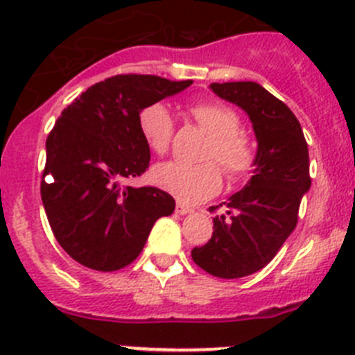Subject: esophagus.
<instances>
[{"mask_svg": "<svg viewBox=\"0 0 355 355\" xmlns=\"http://www.w3.org/2000/svg\"><path fill=\"white\" fill-rule=\"evenodd\" d=\"M175 212L180 214V216H185V214L193 212V209H191V207H187V205H184L182 201H177V207H175Z\"/></svg>", "mask_w": 355, "mask_h": 355, "instance_id": "34e87169", "label": "esophagus"}]
</instances>
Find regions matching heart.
Masks as SVG:
<instances>
[{
    "instance_id": "1",
    "label": "heart",
    "mask_w": 355,
    "mask_h": 355,
    "mask_svg": "<svg viewBox=\"0 0 355 355\" xmlns=\"http://www.w3.org/2000/svg\"><path fill=\"white\" fill-rule=\"evenodd\" d=\"M194 122L209 134L200 157L205 161H171L154 168V182L184 203H198L214 196L223 185L225 171L230 182H241L253 173L258 164L257 139L241 129V114L219 101H200L187 107ZM139 132L152 152L164 155L170 150L175 122L168 107L150 104L138 118Z\"/></svg>"
}]
</instances>
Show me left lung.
Masks as SVG:
<instances>
[{"mask_svg":"<svg viewBox=\"0 0 355 355\" xmlns=\"http://www.w3.org/2000/svg\"><path fill=\"white\" fill-rule=\"evenodd\" d=\"M210 88L249 114L258 164L244 189L225 201L210 241L191 257L205 272L235 279L263 269L297 226L302 194L311 185L308 143L290 107L258 83H212Z\"/></svg>","mask_w":355,"mask_h":355,"instance_id":"left-lung-1","label":"left lung"}]
</instances>
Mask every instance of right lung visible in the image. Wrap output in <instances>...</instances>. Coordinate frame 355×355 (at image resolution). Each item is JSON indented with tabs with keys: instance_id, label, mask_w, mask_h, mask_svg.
Returning <instances> with one entry per match:
<instances>
[{
	"instance_id": "add662e5",
	"label": "right lung",
	"mask_w": 355,
	"mask_h": 355,
	"mask_svg": "<svg viewBox=\"0 0 355 355\" xmlns=\"http://www.w3.org/2000/svg\"><path fill=\"white\" fill-rule=\"evenodd\" d=\"M191 83L118 74L62 111L47 136L40 194L54 237L78 263L102 272L122 269L141 253L159 217L175 210L166 191L122 182L150 166L141 110Z\"/></svg>"
}]
</instances>
